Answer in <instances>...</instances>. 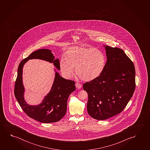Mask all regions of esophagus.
Instances as JSON below:
<instances>
[{
  "instance_id": "1",
  "label": "esophagus",
  "mask_w": 150,
  "mask_h": 150,
  "mask_svg": "<svg viewBox=\"0 0 150 150\" xmlns=\"http://www.w3.org/2000/svg\"><path fill=\"white\" fill-rule=\"evenodd\" d=\"M75 86H76V88L78 89L81 88V87H82V85H81V84L78 83H75Z\"/></svg>"
}]
</instances>
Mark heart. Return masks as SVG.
Wrapping results in <instances>:
<instances>
[{
	"instance_id": "1",
	"label": "heart",
	"mask_w": 150,
	"mask_h": 150,
	"mask_svg": "<svg viewBox=\"0 0 150 150\" xmlns=\"http://www.w3.org/2000/svg\"><path fill=\"white\" fill-rule=\"evenodd\" d=\"M106 65L104 54L93 47H73L59 61L60 69L64 77H71L75 67L77 75L86 81H93L100 76Z\"/></svg>"
}]
</instances>
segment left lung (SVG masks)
<instances>
[{
    "label": "left lung",
    "instance_id": "8db88e82",
    "mask_svg": "<svg viewBox=\"0 0 150 150\" xmlns=\"http://www.w3.org/2000/svg\"><path fill=\"white\" fill-rule=\"evenodd\" d=\"M105 47L107 60L103 73L83 84L88 95V113L100 120L122 112L135 88V67L132 61L120 48Z\"/></svg>",
    "mask_w": 150,
    "mask_h": 150
}]
</instances>
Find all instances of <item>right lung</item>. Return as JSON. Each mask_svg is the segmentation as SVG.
<instances>
[{
	"instance_id": "add662e5",
	"label": "right lung",
	"mask_w": 150,
	"mask_h": 150,
	"mask_svg": "<svg viewBox=\"0 0 150 150\" xmlns=\"http://www.w3.org/2000/svg\"><path fill=\"white\" fill-rule=\"evenodd\" d=\"M35 59L53 63L57 69H60L59 59H54L51 50L40 49L33 52L22 60L19 65L15 81V96L22 110L30 118L40 122H55L60 120L66 114L67 100L69 95L75 91V83L73 81L63 78L56 72L51 89L42 103L37 106L29 105L23 97L25 89L22 83V69L29 59Z\"/></svg>"
}]
</instances>
